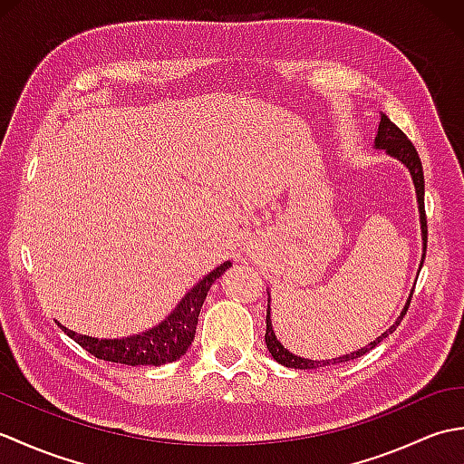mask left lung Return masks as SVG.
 I'll use <instances>...</instances> for the list:
<instances>
[{
	"label": "left lung",
	"mask_w": 464,
	"mask_h": 464,
	"mask_svg": "<svg viewBox=\"0 0 464 464\" xmlns=\"http://www.w3.org/2000/svg\"><path fill=\"white\" fill-rule=\"evenodd\" d=\"M374 145L379 147V150H387L389 155L397 157V160H401L402 163H405L409 167V171L412 175V183H415V189H417V197H419V211H420V225H422V237H425V253H427V215H425V175H422V165H420V160H419V153L415 150V145L411 143L409 137L402 133L399 127L392 123L387 115H381V123H379V133H377V140H374ZM425 257V255H422ZM422 267V265H420ZM412 297V295H411ZM411 297L405 304V309H402L401 317L397 319V323L392 324V327L382 333L381 337L377 341H372L369 347H364L357 353H351V354H343V357H337L333 361H309V359H301L297 357V354L289 353L287 349L283 347V344L277 341V337H275L273 333V324H271V314H269V309H267V331H265V343H267V349L271 353V357L285 364V367H291V369H317V367H324V364H334V362H347V361H353V359H359L362 357L364 353H369L371 349L377 347V344L384 339L389 337V334L392 331H397V327L401 324L402 317H405L407 311H409V304H411Z\"/></svg>",
	"instance_id": "8db88e82"
}]
</instances>
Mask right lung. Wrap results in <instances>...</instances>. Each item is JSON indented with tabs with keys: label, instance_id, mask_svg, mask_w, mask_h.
<instances>
[{
	"label": "right lung",
	"instance_id": "right-lung-1",
	"mask_svg": "<svg viewBox=\"0 0 464 464\" xmlns=\"http://www.w3.org/2000/svg\"><path fill=\"white\" fill-rule=\"evenodd\" d=\"M227 267H231L229 261L213 269L195 289L185 295L179 307L167 317V321L147 333L133 334V337L127 339H93L87 337V334L69 331L63 324H59V327L97 359L131 364V367H137V364H155V367H160V364L177 361L189 349V344L195 339L197 319H199L207 291L211 289L215 279L221 277V273Z\"/></svg>",
	"mask_w": 464,
	"mask_h": 464
}]
</instances>
